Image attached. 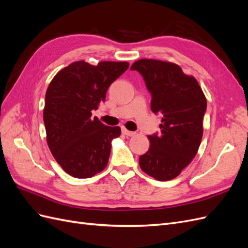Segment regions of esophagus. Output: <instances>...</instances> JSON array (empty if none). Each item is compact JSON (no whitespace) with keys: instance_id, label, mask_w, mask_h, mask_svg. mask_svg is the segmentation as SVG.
Returning a JSON list of instances; mask_svg holds the SVG:
<instances>
[{"instance_id":"1","label":"esophagus","mask_w":248,"mask_h":248,"mask_svg":"<svg viewBox=\"0 0 248 248\" xmlns=\"http://www.w3.org/2000/svg\"><path fill=\"white\" fill-rule=\"evenodd\" d=\"M122 133L124 134V136H126V137H133L134 134H136V132H133V131H129L128 129H126L125 127H123V128H122Z\"/></svg>"}]
</instances>
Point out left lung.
<instances>
[{
    "label": "left lung",
    "instance_id": "obj_1",
    "mask_svg": "<svg viewBox=\"0 0 248 248\" xmlns=\"http://www.w3.org/2000/svg\"><path fill=\"white\" fill-rule=\"evenodd\" d=\"M130 69L144 78L152 96V111L162 115L160 133L148 137L151 145L140 156V167L158 181H169L179 176L197 155L206 97L198 80L184 74L177 64L141 59Z\"/></svg>",
    "mask_w": 248,
    "mask_h": 248
}]
</instances>
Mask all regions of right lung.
<instances>
[{
    "label": "right lung",
    "instance_id": "obj_1",
    "mask_svg": "<svg viewBox=\"0 0 248 248\" xmlns=\"http://www.w3.org/2000/svg\"><path fill=\"white\" fill-rule=\"evenodd\" d=\"M127 62H74L60 70L46 90L43 121L47 145L62 169L74 178H91L106 169L111 140L121 134L92 110L106 101L108 87L128 69Z\"/></svg>",
    "mask_w": 248,
    "mask_h": 248
}]
</instances>
